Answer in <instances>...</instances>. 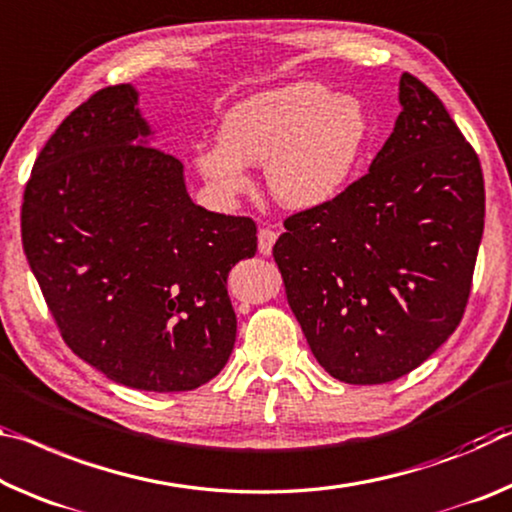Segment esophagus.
<instances>
[{"label":"esophagus","mask_w":512,"mask_h":512,"mask_svg":"<svg viewBox=\"0 0 512 512\" xmlns=\"http://www.w3.org/2000/svg\"><path fill=\"white\" fill-rule=\"evenodd\" d=\"M275 239H278V232H273L271 227H262V230H259V234H257L259 253H262V255H271Z\"/></svg>","instance_id":"1"}]
</instances>
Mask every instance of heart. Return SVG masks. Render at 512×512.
<instances>
[{
    "mask_svg": "<svg viewBox=\"0 0 512 512\" xmlns=\"http://www.w3.org/2000/svg\"><path fill=\"white\" fill-rule=\"evenodd\" d=\"M367 143L369 116L358 97L296 81L234 104L223 116L221 143L202 145L193 164L227 198L250 186L243 164H266L273 198L307 212L346 189Z\"/></svg>",
    "mask_w": 512,
    "mask_h": 512,
    "instance_id": "b5f03b06",
    "label": "heart"
}]
</instances>
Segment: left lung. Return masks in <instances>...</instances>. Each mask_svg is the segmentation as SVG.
Here are the masks:
<instances>
[{"label":"left lung","mask_w":512,"mask_h":512,"mask_svg":"<svg viewBox=\"0 0 512 512\" xmlns=\"http://www.w3.org/2000/svg\"><path fill=\"white\" fill-rule=\"evenodd\" d=\"M399 102L369 173L328 205L289 216L273 246L316 362L351 385L401 378L453 335L483 237L474 148L408 72Z\"/></svg>","instance_id":"1"}]
</instances>
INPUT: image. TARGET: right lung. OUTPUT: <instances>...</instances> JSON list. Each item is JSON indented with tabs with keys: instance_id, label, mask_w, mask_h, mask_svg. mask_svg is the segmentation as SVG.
Here are the masks:
<instances>
[{
	"instance_id": "right-lung-1",
	"label": "right lung",
	"mask_w": 512,
	"mask_h": 512,
	"mask_svg": "<svg viewBox=\"0 0 512 512\" xmlns=\"http://www.w3.org/2000/svg\"><path fill=\"white\" fill-rule=\"evenodd\" d=\"M152 134L132 84L79 104L31 170L22 246L72 353L118 385L189 392L230 360L227 273L257 227L196 205Z\"/></svg>"
}]
</instances>
